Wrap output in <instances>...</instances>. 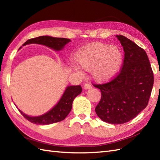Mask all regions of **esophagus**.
<instances>
[{
  "label": "esophagus",
  "instance_id": "obj_1",
  "mask_svg": "<svg viewBox=\"0 0 160 160\" xmlns=\"http://www.w3.org/2000/svg\"><path fill=\"white\" fill-rule=\"evenodd\" d=\"M84 88L86 89V90H88V89H91L92 87H91V84H84Z\"/></svg>",
  "mask_w": 160,
  "mask_h": 160
}]
</instances>
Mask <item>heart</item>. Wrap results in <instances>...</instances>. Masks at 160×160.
I'll return each mask as SVG.
<instances>
[{
  "label": "heart",
  "instance_id": "1",
  "mask_svg": "<svg viewBox=\"0 0 160 160\" xmlns=\"http://www.w3.org/2000/svg\"><path fill=\"white\" fill-rule=\"evenodd\" d=\"M76 60L81 68L91 70L92 77L98 82H108L114 78L122 66L124 54L120 47L101 42H92L82 47L76 52ZM72 68L83 75L81 68Z\"/></svg>",
  "mask_w": 160,
  "mask_h": 160
}]
</instances>
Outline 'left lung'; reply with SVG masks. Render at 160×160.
I'll list each match as a JSON object with an SVG mask.
<instances>
[{"instance_id":"1","label":"left lung","mask_w":160,"mask_h":160,"mask_svg":"<svg viewBox=\"0 0 160 160\" xmlns=\"http://www.w3.org/2000/svg\"><path fill=\"white\" fill-rule=\"evenodd\" d=\"M124 51L122 70L112 81L95 85L101 99L95 112L101 120L112 124H124L145 109L153 86V73L144 49L132 40L117 35Z\"/></svg>"}]
</instances>
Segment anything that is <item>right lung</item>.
Wrapping results in <instances>:
<instances>
[{
	"label": "right lung",
	"mask_w": 160,
	"mask_h": 160,
	"mask_svg": "<svg viewBox=\"0 0 160 160\" xmlns=\"http://www.w3.org/2000/svg\"><path fill=\"white\" fill-rule=\"evenodd\" d=\"M69 42H71V40L68 38H55L49 36H41L28 40L23 44V46L30 44H38L44 45V46L52 49L53 51H59L62 50L65 45ZM21 48L22 47L20 48ZM82 89L80 85L68 86L57 104L49 111L42 115L30 116L23 113L22 110L18 109L26 119L36 124L47 125L61 122L63 120L68 116L69 113L71 112L73 101L75 98L82 92Z\"/></svg>",
	"instance_id": "obj_1"
}]
</instances>
